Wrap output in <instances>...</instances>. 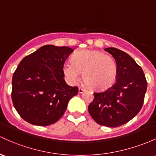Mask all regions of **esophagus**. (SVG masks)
I'll list each match as a JSON object with an SVG mask.
<instances>
[{"instance_id": "34e87169", "label": "esophagus", "mask_w": 156, "mask_h": 156, "mask_svg": "<svg viewBox=\"0 0 156 156\" xmlns=\"http://www.w3.org/2000/svg\"><path fill=\"white\" fill-rule=\"evenodd\" d=\"M79 91V94H82L83 91H85V89H84V88H81V87H80V88H79V91Z\"/></svg>"}]
</instances>
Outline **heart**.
<instances>
[{"instance_id":"obj_1","label":"heart","mask_w":156,"mask_h":156,"mask_svg":"<svg viewBox=\"0 0 156 156\" xmlns=\"http://www.w3.org/2000/svg\"><path fill=\"white\" fill-rule=\"evenodd\" d=\"M62 72L69 84H76L83 72L85 85L95 90H105L115 83L118 67L110 55L99 51L83 50L73 55L72 62L64 63Z\"/></svg>"}]
</instances>
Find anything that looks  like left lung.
Here are the masks:
<instances>
[{
	"label": "left lung",
	"instance_id": "1",
	"mask_svg": "<svg viewBox=\"0 0 156 156\" xmlns=\"http://www.w3.org/2000/svg\"><path fill=\"white\" fill-rule=\"evenodd\" d=\"M105 51L116 61V83L105 91L94 93L88 109L98 124L117 127L131 120L141 109L147 83L142 68L129 55L115 48Z\"/></svg>",
	"mask_w": 156,
	"mask_h": 156
}]
</instances>
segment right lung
Segmentation results:
<instances>
[{
	"instance_id": "right-lung-1",
	"label": "right lung",
	"mask_w": 156,
	"mask_h": 156,
	"mask_svg": "<svg viewBox=\"0 0 156 156\" xmlns=\"http://www.w3.org/2000/svg\"><path fill=\"white\" fill-rule=\"evenodd\" d=\"M73 51L69 47L48 44L25 56L12 76V100L16 111L31 124L58 121L77 87L67 85L62 67Z\"/></svg>"
}]
</instances>
